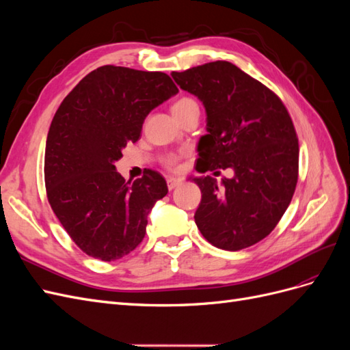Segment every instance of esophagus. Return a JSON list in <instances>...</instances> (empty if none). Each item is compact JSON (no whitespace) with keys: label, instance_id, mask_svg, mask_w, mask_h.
Masks as SVG:
<instances>
[{"label":"esophagus","instance_id":"esophagus-1","mask_svg":"<svg viewBox=\"0 0 350 350\" xmlns=\"http://www.w3.org/2000/svg\"><path fill=\"white\" fill-rule=\"evenodd\" d=\"M166 184H167L169 189H174V188H176V187L183 184V179L181 178H167Z\"/></svg>","mask_w":350,"mask_h":350}]
</instances>
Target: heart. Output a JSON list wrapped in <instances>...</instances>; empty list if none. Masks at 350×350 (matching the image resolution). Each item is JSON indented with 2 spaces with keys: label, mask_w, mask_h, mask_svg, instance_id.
Returning a JSON list of instances; mask_svg holds the SVG:
<instances>
[{
  "label": "heart",
  "mask_w": 350,
  "mask_h": 350,
  "mask_svg": "<svg viewBox=\"0 0 350 350\" xmlns=\"http://www.w3.org/2000/svg\"><path fill=\"white\" fill-rule=\"evenodd\" d=\"M194 105H197V102H196L194 99H191V98H187V96L179 98V99L172 105V112H174L175 116H176V115H181V113L185 112L188 108L194 107ZM181 157H183V153H174V152L166 153V154H163V157H162V163H163V166L167 167V169H176L178 165H179V161H181Z\"/></svg>",
  "instance_id": "b5f03b06"
}]
</instances>
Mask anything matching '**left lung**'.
Listing matches in <instances>:
<instances>
[{
  "instance_id": "left-lung-1",
  "label": "left lung",
  "mask_w": 350,
  "mask_h": 350,
  "mask_svg": "<svg viewBox=\"0 0 350 350\" xmlns=\"http://www.w3.org/2000/svg\"><path fill=\"white\" fill-rule=\"evenodd\" d=\"M207 112L197 171L232 167L234 178H194L201 203L194 219L211 245L239 251L266 238L291 204L299 144L291 115L276 93L228 61L172 72ZM216 174V172H215Z\"/></svg>"
}]
</instances>
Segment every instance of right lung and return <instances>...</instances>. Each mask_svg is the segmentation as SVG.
Segmentation results:
<instances>
[{"mask_svg":"<svg viewBox=\"0 0 350 350\" xmlns=\"http://www.w3.org/2000/svg\"><path fill=\"white\" fill-rule=\"evenodd\" d=\"M175 93L178 88L165 72L103 66L61 102L46 139V197L88 256L115 261L143 241L147 215L167 194L166 181L144 169L130 184L113 162L126 143L139 140L149 112Z\"/></svg>","mask_w":350,"mask_h":350,"instance_id":"obj_1","label":"right lung"}]
</instances>
